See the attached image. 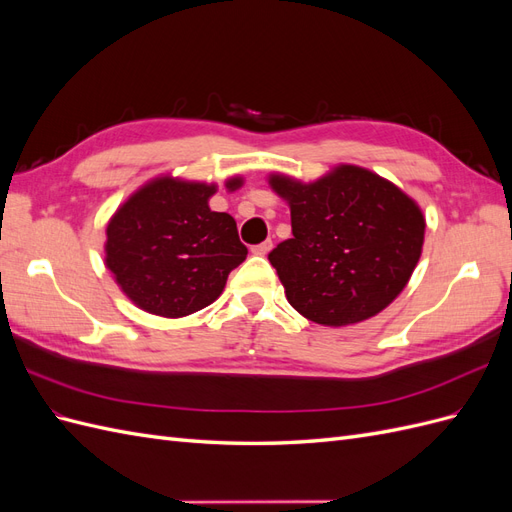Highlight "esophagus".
<instances>
[{
  "label": "esophagus",
  "mask_w": 512,
  "mask_h": 512,
  "mask_svg": "<svg viewBox=\"0 0 512 512\" xmlns=\"http://www.w3.org/2000/svg\"><path fill=\"white\" fill-rule=\"evenodd\" d=\"M271 247H273V241H271V239H267V241H262V243L254 245V247H252V252H254L256 256H267V254L271 252Z\"/></svg>",
  "instance_id": "obj_1"
}]
</instances>
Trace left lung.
Listing matches in <instances>:
<instances>
[{
	"instance_id": "8db88e82",
	"label": "left lung",
	"mask_w": 512,
	"mask_h": 512,
	"mask_svg": "<svg viewBox=\"0 0 512 512\" xmlns=\"http://www.w3.org/2000/svg\"><path fill=\"white\" fill-rule=\"evenodd\" d=\"M290 205L292 239L269 254L288 303L307 320L344 327L376 316L421 258L425 218L397 185L342 164L314 183L271 175Z\"/></svg>"
}]
</instances>
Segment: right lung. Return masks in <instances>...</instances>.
I'll use <instances>...</instances> for the list:
<instances>
[{
    "label": "right lung",
    "mask_w": 512,
    "mask_h": 512,
    "mask_svg": "<svg viewBox=\"0 0 512 512\" xmlns=\"http://www.w3.org/2000/svg\"><path fill=\"white\" fill-rule=\"evenodd\" d=\"M239 177L226 183L237 190ZM215 185L160 177L123 203L106 226V267L149 314L181 318L220 297L247 256L237 222L209 209Z\"/></svg>",
    "instance_id": "right-lung-1"
}]
</instances>
